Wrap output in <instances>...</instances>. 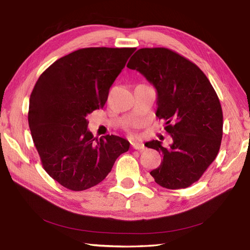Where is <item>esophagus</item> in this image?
Instances as JSON below:
<instances>
[{"label": "esophagus", "mask_w": 250, "mask_h": 250, "mask_svg": "<svg viewBox=\"0 0 250 250\" xmlns=\"http://www.w3.org/2000/svg\"><path fill=\"white\" fill-rule=\"evenodd\" d=\"M131 147L135 149H139V151H143V149L146 148V146H144V144L142 142H132Z\"/></svg>", "instance_id": "34e87169"}]
</instances>
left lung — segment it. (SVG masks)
<instances>
[{
	"label": "left lung",
	"mask_w": 250,
	"mask_h": 250,
	"mask_svg": "<svg viewBox=\"0 0 250 250\" xmlns=\"http://www.w3.org/2000/svg\"><path fill=\"white\" fill-rule=\"evenodd\" d=\"M127 67L156 88V116L166 121L165 129L173 140L167 147L158 140L146 142L163 155L162 164L149 173L168 189L190 186L219 151L223 110L217 94L196 64L167 48L139 49Z\"/></svg>",
	"instance_id": "1"
}]
</instances>
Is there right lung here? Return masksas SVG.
Segmentation results:
<instances>
[{
    "label": "right lung",
    "instance_id": "add662e5",
    "mask_svg": "<svg viewBox=\"0 0 250 250\" xmlns=\"http://www.w3.org/2000/svg\"><path fill=\"white\" fill-rule=\"evenodd\" d=\"M135 48H83L55 61L30 97L29 126L43 169L74 191L99 184L129 142L94 138L86 115L103 108L111 85Z\"/></svg>",
    "mask_w": 250,
    "mask_h": 250
}]
</instances>
